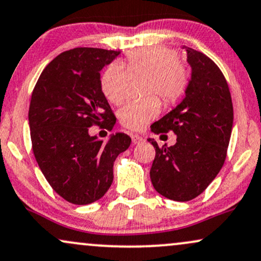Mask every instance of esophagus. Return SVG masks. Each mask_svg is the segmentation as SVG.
Segmentation results:
<instances>
[{
  "label": "esophagus",
  "mask_w": 261,
  "mask_h": 261,
  "mask_svg": "<svg viewBox=\"0 0 261 261\" xmlns=\"http://www.w3.org/2000/svg\"><path fill=\"white\" fill-rule=\"evenodd\" d=\"M131 139H133L134 144H140V143H142L143 141H144L143 137L140 136V135H133V136H131Z\"/></svg>",
  "instance_id": "obj_1"
}]
</instances>
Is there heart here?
I'll list each match as a JSON object with an SVG mask.
<instances>
[{"label":"heart","instance_id":"heart-1","mask_svg":"<svg viewBox=\"0 0 261 261\" xmlns=\"http://www.w3.org/2000/svg\"><path fill=\"white\" fill-rule=\"evenodd\" d=\"M144 76V96L155 95L164 105H172L184 95L188 85V70L176 52L168 47L148 46L130 52L120 64H111L100 76V89L114 105L126 98L130 77ZM159 113L155 97L131 102L119 112L125 127L141 130Z\"/></svg>","mask_w":261,"mask_h":261}]
</instances>
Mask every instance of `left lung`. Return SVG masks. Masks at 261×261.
<instances>
[{"instance_id": "1", "label": "left lung", "mask_w": 261, "mask_h": 261, "mask_svg": "<svg viewBox=\"0 0 261 261\" xmlns=\"http://www.w3.org/2000/svg\"><path fill=\"white\" fill-rule=\"evenodd\" d=\"M191 65L185 98L154 124V134L172 131L174 146H158L150 181L158 193L176 202L196 198L221 170L233 125L227 81L218 65L202 52L184 46Z\"/></svg>"}]
</instances>
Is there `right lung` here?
Segmentation results:
<instances>
[{"label": "right lung", "mask_w": 261, "mask_h": 261, "mask_svg": "<svg viewBox=\"0 0 261 261\" xmlns=\"http://www.w3.org/2000/svg\"><path fill=\"white\" fill-rule=\"evenodd\" d=\"M119 55L91 47L63 52L43 69L31 95L29 126L37 164L53 190L77 205L105 196L115 159L131 143L122 133L106 143L89 134L92 125L112 130L117 120L100 89L99 71Z\"/></svg>", "instance_id": "1"}]
</instances>
